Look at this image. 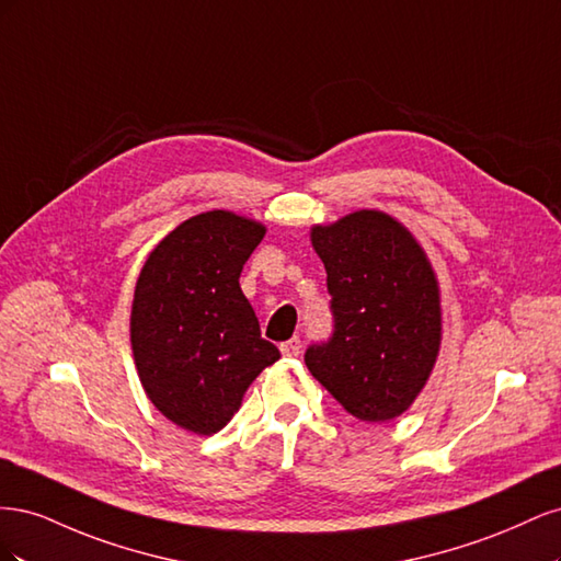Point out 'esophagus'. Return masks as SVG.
<instances>
[{
    "mask_svg": "<svg viewBox=\"0 0 561 561\" xmlns=\"http://www.w3.org/2000/svg\"><path fill=\"white\" fill-rule=\"evenodd\" d=\"M280 353L285 355V358H297V355L301 353V339L299 336L287 339V342L280 344Z\"/></svg>",
    "mask_w": 561,
    "mask_h": 561,
    "instance_id": "obj_1",
    "label": "esophagus"
}]
</instances>
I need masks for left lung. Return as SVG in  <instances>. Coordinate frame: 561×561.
I'll list each match as a JSON object with an SVG mask.
<instances>
[{"label":"left lung","mask_w":561,"mask_h":561,"mask_svg":"<svg viewBox=\"0 0 561 561\" xmlns=\"http://www.w3.org/2000/svg\"><path fill=\"white\" fill-rule=\"evenodd\" d=\"M311 243L328 271L334 332L309 346L304 363L355 419H396L426 386L443 339L426 252L379 210L316 225Z\"/></svg>","instance_id":"left-lung-1"}]
</instances>
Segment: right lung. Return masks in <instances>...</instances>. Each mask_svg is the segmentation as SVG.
Instances as JSON below:
<instances>
[{
    "label": "right lung",
    "instance_id": "1",
    "mask_svg": "<svg viewBox=\"0 0 561 561\" xmlns=\"http://www.w3.org/2000/svg\"><path fill=\"white\" fill-rule=\"evenodd\" d=\"M266 229L229 210L190 217L149 252L135 285L130 344L157 410L196 435L222 431L280 353L262 339L241 271Z\"/></svg>",
    "mask_w": 561,
    "mask_h": 561
}]
</instances>
